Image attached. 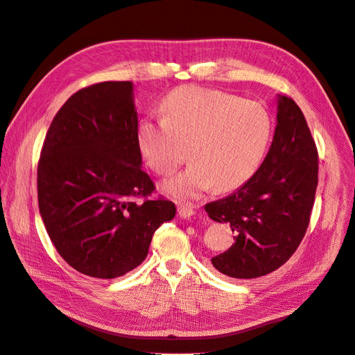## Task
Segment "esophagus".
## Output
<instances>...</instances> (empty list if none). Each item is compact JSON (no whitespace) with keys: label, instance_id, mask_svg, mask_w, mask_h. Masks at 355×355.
I'll return each mask as SVG.
<instances>
[{"label":"esophagus","instance_id":"34e87169","mask_svg":"<svg viewBox=\"0 0 355 355\" xmlns=\"http://www.w3.org/2000/svg\"><path fill=\"white\" fill-rule=\"evenodd\" d=\"M194 210L190 206H185V204H180L178 206V214L182 218H190L191 216H194Z\"/></svg>","mask_w":355,"mask_h":355}]
</instances>
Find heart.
I'll return each instance as SVG.
<instances>
[{"label":"heart","instance_id":"obj_1","mask_svg":"<svg viewBox=\"0 0 355 355\" xmlns=\"http://www.w3.org/2000/svg\"><path fill=\"white\" fill-rule=\"evenodd\" d=\"M162 116L138 123L142 158L159 175L187 159L189 168L165 180L161 190L175 200H196L214 187L230 191L253 177L265 159L273 121L259 102L230 93L182 86L162 101Z\"/></svg>","mask_w":355,"mask_h":355}]
</instances>
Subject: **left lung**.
<instances>
[{
    "label": "left lung",
    "mask_w": 355,
    "mask_h": 355,
    "mask_svg": "<svg viewBox=\"0 0 355 355\" xmlns=\"http://www.w3.org/2000/svg\"><path fill=\"white\" fill-rule=\"evenodd\" d=\"M318 185V151L302 110L277 95L276 128L259 170L230 196L204 206L209 217L230 223L232 248L213 266L236 279H253L281 268L300 246Z\"/></svg>",
    "instance_id": "obj_1"
}]
</instances>
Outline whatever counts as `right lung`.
Masks as SVG:
<instances>
[{
  "label": "right lung",
  "instance_id": "right-lung-1",
  "mask_svg": "<svg viewBox=\"0 0 355 355\" xmlns=\"http://www.w3.org/2000/svg\"><path fill=\"white\" fill-rule=\"evenodd\" d=\"M132 82L74 93L54 116L37 168L39 209L55 250L78 272L114 279L139 266L174 202L142 170Z\"/></svg>",
  "mask_w": 355,
  "mask_h": 355
}]
</instances>
